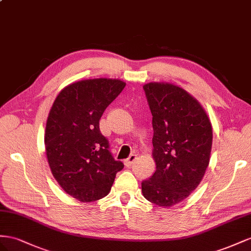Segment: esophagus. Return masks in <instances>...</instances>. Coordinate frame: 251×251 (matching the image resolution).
Returning <instances> with one entry per match:
<instances>
[{"mask_svg":"<svg viewBox=\"0 0 251 251\" xmlns=\"http://www.w3.org/2000/svg\"><path fill=\"white\" fill-rule=\"evenodd\" d=\"M137 160V154H133V153H131L129 156H128V159L125 161V165L127 166V167H130L132 164L134 163V161Z\"/></svg>","mask_w":251,"mask_h":251,"instance_id":"obj_1","label":"esophagus"}]
</instances>
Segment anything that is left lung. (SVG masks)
I'll list each match as a JSON object with an SVG mask.
<instances>
[{
    "instance_id": "obj_1",
    "label": "left lung",
    "mask_w": 251,
    "mask_h": 251,
    "mask_svg": "<svg viewBox=\"0 0 251 251\" xmlns=\"http://www.w3.org/2000/svg\"><path fill=\"white\" fill-rule=\"evenodd\" d=\"M152 114L155 173L142 182L143 196L171 207L195 190L208 167L212 128L203 107L177 86H143Z\"/></svg>"
}]
</instances>
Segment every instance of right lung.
I'll return each instance as SVG.
<instances>
[{"instance_id": "add662e5", "label": "right lung", "mask_w": 251, "mask_h": 251, "mask_svg": "<svg viewBox=\"0 0 251 251\" xmlns=\"http://www.w3.org/2000/svg\"><path fill=\"white\" fill-rule=\"evenodd\" d=\"M125 85L111 78L76 82L60 92L50 109L45 130L49 166L61 187L81 202L108 195L124 167L113 159L99 124Z\"/></svg>"}]
</instances>
